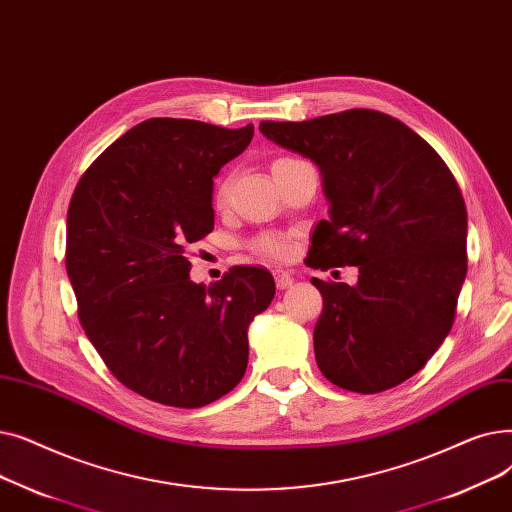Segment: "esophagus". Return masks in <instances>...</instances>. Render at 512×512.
Instances as JSON below:
<instances>
[{
	"label": "esophagus",
	"instance_id": "34e87169",
	"mask_svg": "<svg viewBox=\"0 0 512 512\" xmlns=\"http://www.w3.org/2000/svg\"><path fill=\"white\" fill-rule=\"evenodd\" d=\"M273 275H275V283H277L279 289H287V287H291V283H294V277H291V273H287L283 269H275Z\"/></svg>",
	"mask_w": 512,
	"mask_h": 512
}]
</instances>
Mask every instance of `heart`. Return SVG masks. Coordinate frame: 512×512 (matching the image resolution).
<instances>
[{
  "mask_svg": "<svg viewBox=\"0 0 512 512\" xmlns=\"http://www.w3.org/2000/svg\"><path fill=\"white\" fill-rule=\"evenodd\" d=\"M279 160H281V158H279ZM227 196H229V183H227V179H218L216 185H214V191H212V202H214V206H225ZM250 248H252V252H256L258 256L277 260V258L287 256L289 243H287V239L281 237V235L264 233V235H258L256 239H252Z\"/></svg>",
  "mask_w": 512,
  "mask_h": 512,
  "instance_id": "b5f03b06",
  "label": "heart"
}]
</instances>
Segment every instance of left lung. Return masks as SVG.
<instances>
[{
	"instance_id": "left-lung-1",
	"label": "left lung",
	"mask_w": 512,
	"mask_h": 512,
	"mask_svg": "<svg viewBox=\"0 0 512 512\" xmlns=\"http://www.w3.org/2000/svg\"><path fill=\"white\" fill-rule=\"evenodd\" d=\"M260 131L321 168L331 204L306 258L310 269L358 266V283L312 277L321 373L379 394L419 373L452 329L467 275V208L446 162L398 118L354 108Z\"/></svg>"
}]
</instances>
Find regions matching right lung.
Here are the masks:
<instances>
[{"label":"right lung","mask_w":512,"mask_h":512,"mask_svg":"<svg viewBox=\"0 0 512 512\" xmlns=\"http://www.w3.org/2000/svg\"><path fill=\"white\" fill-rule=\"evenodd\" d=\"M254 127L150 118L118 137L77 183L66 273L89 342L135 394L200 408L248 367V327L275 296L273 275L233 266L204 287L187 250L214 229L212 179Z\"/></svg>","instance_id":"right-lung-1"}]
</instances>
